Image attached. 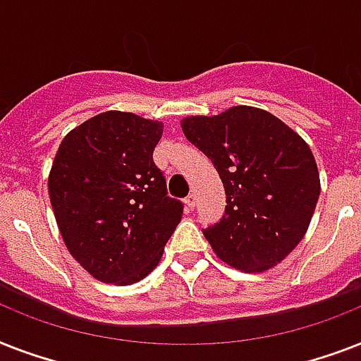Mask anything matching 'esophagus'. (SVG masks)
I'll list each match as a JSON object with an SVG mask.
<instances>
[{
  "label": "esophagus",
  "mask_w": 361,
  "mask_h": 361,
  "mask_svg": "<svg viewBox=\"0 0 361 361\" xmlns=\"http://www.w3.org/2000/svg\"><path fill=\"white\" fill-rule=\"evenodd\" d=\"M185 206H187V209H189V212H192V209H195V206H197V197H195L192 192L185 197Z\"/></svg>",
  "instance_id": "obj_1"
}]
</instances>
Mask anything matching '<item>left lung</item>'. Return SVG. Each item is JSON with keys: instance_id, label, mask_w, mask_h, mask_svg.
Segmentation results:
<instances>
[{"instance_id": "8db88e82", "label": "left lung", "mask_w": 361, "mask_h": 361, "mask_svg": "<svg viewBox=\"0 0 361 361\" xmlns=\"http://www.w3.org/2000/svg\"><path fill=\"white\" fill-rule=\"evenodd\" d=\"M181 129L225 185V214L202 231L215 255L243 271L281 262L305 236L320 195L317 163L302 136L252 106L185 118Z\"/></svg>"}]
</instances>
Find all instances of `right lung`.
I'll return each instance as SVG.
<instances>
[{"label":"right lung","instance_id":"add662e5","mask_svg":"<svg viewBox=\"0 0 361 361\" xmlns=\"http://www.w3.org/2000/svg\"><path fill=\"white\" fill-rule=\"evenodd\" d=\"M163 125L104 112L65 136L48 195L65 245L86 271L114 285L144 279L183 215L153 161Z\"/></svg>","mask_w":361,"mask_h":361}]
</instances>
